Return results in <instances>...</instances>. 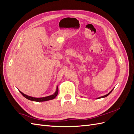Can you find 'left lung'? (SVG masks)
Instances as JSON below:
<instances>
[{
	"label": "left lung",
	"mask_w": 134,
	"mask_h": 134,
	"mask_svg": "<svg viewBox=\"0 0 134 134\" xmlns=\"http://www.w3.org/2000/svg\"><path fill=\"white\" fill-rule=\"evenodd\" d=\"M113 90H112L110 92H109L108 93V94H107L106 95H104V96H102V97H98V98H97V99H99V98H104V97H107V96H108L109 94H110V93L112 92V91H113Z\"/></svg>",
	"instance_id": "left-lung-1"
}]
</instances>
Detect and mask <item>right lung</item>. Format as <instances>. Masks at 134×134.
<instances>
[{
	"mask_svg": "<svg viewBox=\"0 0 134 134\" xmlns=\"http://www.w3.org/2000/svg\"><path fill=\"white\" fill-rule=\"evenodd\" d=\"M19 92L21 93L22 95L25 97L26 98L29 99L30 100H32V101H35V102H44V101H47V100H52L54 99L55 97L57 96L58 94V87H56V90L55 92L53 94L50 95L49 96H47V97H41V98H36V97H31V96H28L25 94H24L23 93H22V92H21L20 91H19Z\"/></svg>",
	"mask_w": 134,
	"mask_h": 134,
	"instance_id": "obj_1",
	"label": "right lung"
}]
</instances>
